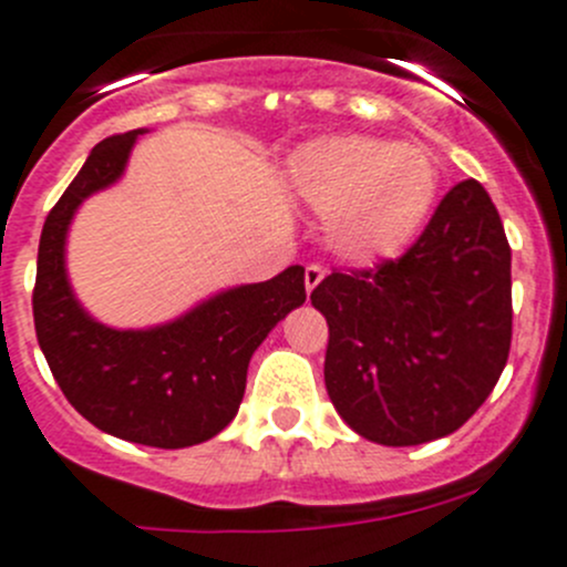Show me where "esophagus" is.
I'll use <instances>...</instances> for the list:
<instances>
[{
  "instance_id": "34e87169",
  "label": "esophagus",
  "mask_w": 567,
  "mask_h": 567,
  "mask_svg": "<svg viewBox=\"0 0 567 567\" xmlns=\"http://www.w3.org/2000/svg\"><path fill=\"white\" fill-rule=\"evenodd\" d=\"M326 277V268L320 266V262H310V266L305 268V288H307V293H312V290L318 288L320 285V279Z\"/></svg>"
}]
</instances>
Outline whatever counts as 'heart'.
<instances>
[{"label":"heart","mask_w":567,"mask_h":567,"mask_svg":"<svg viewBox=\"0 0 567 567\" xmlns=\"http://www.w3.org/2000/svg\"><path fill=\"white\" fill-rule=\"evenodd\" d=\"M290 186L329 216L331 249L351 262L400 255L431 216L439 167L425 147L373 136H326L290 162Z\"/></svg>","instance_id":"heart-1"}]
</instances>
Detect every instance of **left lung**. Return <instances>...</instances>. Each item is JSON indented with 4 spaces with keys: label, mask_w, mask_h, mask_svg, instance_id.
Listing matches in <instances>:
<instances>
[{
    "label": "left lung",
    "mask_w": 567,
    "mask_h": 567,
    "mask_svg": "<svg viewBox=\"0 0 567 567\" xmlns=\"http://www.w3.org/2000/svg\"><path fill=\"white\" fill-rule=\"evenodd\" d=\"M329 323L326 392L375 444L450 436L485 403L513 337L511 244L474 177L422 236L370 268H334L310 293Z\"/></svg>",
    "instance_id": "1"
}]
</instances>
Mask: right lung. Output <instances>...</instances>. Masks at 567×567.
<instances>
[{"label":"right lung","instance_id":"right-lung-1","mask_svg":"<svg viewBox=\"0 0 567 567\" xmlns=\"http://www.w3.org/2000/svg\"><path fill=\"white\" fill-rule=\"evenodd\" d=\"M136 134L99 142L45 216L32 312L51 375L84 420L125 442L177 450L230 425L255 348L305 305V268L227 290L158 329L117 331L87 318L65 277V233L79 203L117 181Z\"/></svg>","mask_w":567,"mask_h":567}]
</instances>
